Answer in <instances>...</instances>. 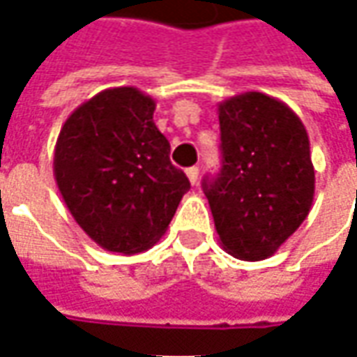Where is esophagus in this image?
<instances>
[{"instance_id":"obj_1","label":"esophagus","mask_w":357,"mask_h":357,"mask_svg":"<svg viewBox=\"0 0 357 357\" xmlns=\"http://www.w3.org/2000/svg\"><path fill=\"white\" fill-rule=\"evenodd\" d=\"M186 176H188L190 185H197V183H199V167H190V169H186Z\"/></svg>"}]
</instances>
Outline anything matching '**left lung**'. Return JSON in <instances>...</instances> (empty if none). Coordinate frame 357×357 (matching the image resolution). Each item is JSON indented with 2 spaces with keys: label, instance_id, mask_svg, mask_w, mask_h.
<instances>
[{
  "label": "left lung",
  "instance_id": "1",
  "mask_svg": "<svg viewBox=\"0 0 357 357\" xmlns=\"http://www.w3.org/2000/svg\"><path fill=\"white\" fill-rule=\"evenodd\" d=\"M222 171L204 183L218 242L264 260L306 220L316 176L304 123L280 99L248 91L218 103Z\"/></svg>",
  "mask_w": 357,
  "mask_h": 357
}]
</instances>
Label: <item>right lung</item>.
I'll list each match as a JSON object with an SVG mask.
<instances>
[{
  "label": "right lung",
  "instance_id": "add662e5",
  "mask_svg": "<svg viewBox=\"0 0 357 357\" xmlns=\"http://www.w3.org/2000/svg\"><path fill=\"white\" fill-rule=\"evenodd\" d=\"M155 99L113 87L79 105L55 143L53 174L75 222L109 252L137 254L167 232L190 183L171 162Z\"/></svg>",
  "mask_w": 357,
  "mask_h": 357
}]
</instances>
